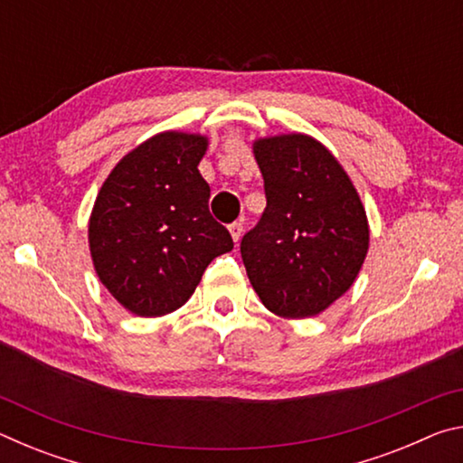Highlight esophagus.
I'll return each mask as SVG.
<instances>
[{
	"instance_id": "34e87169",
	"label": "esophagus",
	"mask_w": 463,
	"mask_h": 463,
	"mask_svg": "<svg viewBox=\"0 0 463 463\" xmlns=\"http://www.w3.org/2000/svg\"><path fill=\"white\" fill-rule=\"evenodd\" d=\"M229 231H231L232 241L237 242L241 239V234H242V224L241 222H232V224H229Z\"/></svg>"
}]
</instances>
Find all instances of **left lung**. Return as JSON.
Instances as JSON below:
<instances>
[{
	"mask_svg": "<svg viewBox=\"0 0 463 463\" xmlns=\"http://www.w3.org/2000/svg\"><path fill=\"white\" fill-rule=\"evenodd\" d=\"M263 214L241 241L250 286L265 308L307 318L331 307L362 269L370 229L351 179L307 135L255 140Z\"/></svg>",
	"mask_w": 463,
	"mask_h": 463,
	"instance_id": "obj_1",
	"label": "left lung"
}]
</instances>
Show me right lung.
Masks as SVG:
<instances>
[{"label":"right lung","mask_w":463,"mask_h":463,"mask_svg":"<svg viewBox=\"0 0 463 463\" xmlns=\"http://www.w3.org/2000/svg\"><path fill=\"white\" fill-rule=\"evenodd\" d=\"M206 146L200 135H155L112 169L93 203V268L132 315L184 307L208 263L232 249L208 210L210 185L198 171Z\"/></svg>","instance_id":"add662e5"}]
</instances>
